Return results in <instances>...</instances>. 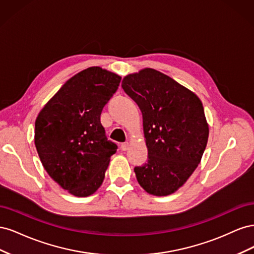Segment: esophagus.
Segmentation results:
<instances>
[{
	"mask_svg": "<svg viewBox=\"0 0 254 254\" xmlns=\"http://www.w3.org/2000/svg\"><path fill=\"white\" fill-rule=\"evenodd\" d=\"M128 148H129V143H128V142H126V143H123V144L121 145V149H122L123 151H126V150H128Z\"/></svg>",
	"mask_w": 254,
	"mask_h": 254,
	"instance_id": "34e87169",
	"label": "esophagus"
}]
</instances>
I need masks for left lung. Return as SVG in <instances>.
<instances>
[{"mask_svg": "<svg viewBox=\"0 0 254 254\" xmlns=\"http://www.w3.org/2000/svg\"><path fill=\"white\" fill-rule=\"evenodd\" d=\"M122 88L143 115L148 160L134 167L137 182L151 195L173 194L194 173L205 149L209 126L202 103L153 68L127 75Z\"/></svg>", "mask_w": 254, "mask_h": 254, "instance_id": "obj_1", "label": "left lung"}]
</instances>
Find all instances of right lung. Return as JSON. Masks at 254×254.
<instances>
[{
    "instance_id": "right-lung-1",
    "label": "right lung",
    "mask_w": 254,
    "mask_h": 254,
    "mask_svg": "<svg viewBox=\"0 0 254 254\" xmlns=\"http://www.w3.org/2000/svg\"><path fill=\"white\" fill-rule=\"evenodd\" d=\"M119 75L88 67L68 79L35 123V145L45 171L64 190L87 197L105 178L118 145L101 123L105 105L119 89Z\"/></svg>"
}]
</instances>
